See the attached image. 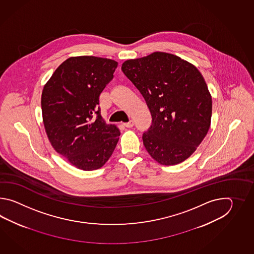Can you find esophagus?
<instances>
[{
	"label": "esophagus",
	"mask_w": 254,
	"mask_h": 254,
	"mask_svg": "<svg viewBox=\"0 0 254 254\" xmlns=\"http://www.w3.org/2000/svg\"><path fill=\"white\" fill-rule=\"evenodd\" d=\"M125 127H127V128H131V127H133V125H134V123H133V121H129V123H125L124 124Z\"/></svg>",
	"instance_id": "obj_1"
}]
</instances>
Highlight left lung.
Returning <instances> with one entry per match:
<instances>
[{"label": "left lung", "instance_id": "obj_1", "mask_svg": "<svg viewBox=\"0 0 254 254\" xmlns=\"http://www.w3.org/2000/svg\"><path fill=\"white\" fill-rule=\"evenodd\" d=\"M122 70L151 112V127L142 135L149 154L167 166L188 159L211 125V93L199 70L162 52L127 60Z\"/></svg>", "mask_w": 254, "mask_h": 254}]
</instances>
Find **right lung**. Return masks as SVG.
I'll return each mask as SVG.
<instances>
[{
    "label": "right lung",
    "instance_id": "right-lung-1",
    "mask_svg": "<svg viewBox=\"0 0 254 254\" xmlns=\"http://www.w3.org/2000/svg\"><path fill=\"white\" fill-rule=\"evenodd\" d=\"M118 63L95 56L64 61L43 87L42 112L54 150L83 171L103 167L121 134L101 115L99 98L114 78Z\"/></svg>",
    "mask_w": 254,
    "mask_h": 254
}]
</instances>
